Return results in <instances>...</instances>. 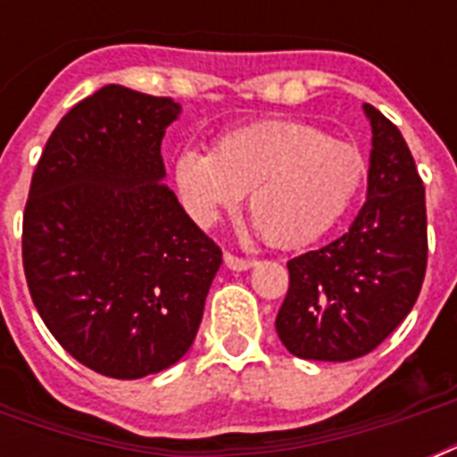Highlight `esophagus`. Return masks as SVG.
<instances>
[{
	"label": "esophagus",
	"mask_w": 457,
	"mask_h": 457,
	"mask_svg": "<svg viewBox=\"0 0 457 457\" xmlns=\"http://www.w3.org/2000/svg\"><path fill=\"white\" fill-rule=\"evenodd\" d=\"M225 265H228L229 270L244 272L249 270V268H253V261H249V258H239L235 256V253H225Z\"/></svg>",
	"instance_id": "obj_1"
}]
</instances>
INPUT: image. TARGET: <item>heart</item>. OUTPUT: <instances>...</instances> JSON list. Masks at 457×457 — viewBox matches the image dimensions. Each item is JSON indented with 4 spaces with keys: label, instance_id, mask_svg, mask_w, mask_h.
<instances>
[{
    "label": "heart",
    "instance_id": "b5f03b06",
    "mask_svg": "<svg viewBox=\"0 0 457 457\" xmlns=\"http://www.w3.org/2000/svg\"><path fill=\"white\" fill-rule=\"evenodd\" d=\"M362 172L353 145L299 120H265L225 132L213 152L182 149L172 182L199 228H213L249 192V213L265 242L299 249L346 213Z\"/></svg>",
    "mask_w": 457,
    "mask_h": 457
}]
</instances>
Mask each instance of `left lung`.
Wrapping results in <instances>:
<instances>
[{
  "label": "left lung",
  "instance_id": "obj_1",
  "mask_svg": "<svg viewBox=\"0 0 457 457\" xmlns=\"http://www.w3.org/2000/svg\"><path fill=\"white\" fill-rule=\"evenodd\" d=\"M368 199L346 235L292 258L275 329L303 361L344 362L377 348L422 289L427 270L425 187L403 135L375 106Z\"/></svg>",
  "mask_w": 457,
  "mask_h": 457
}]
</instances>
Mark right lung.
Here are the masks:
<instances>
[{
    "instance_id": "add662e5",
    "label": "right lung",
    "mask_w": 457,
    "mask_h": 457,
    "mask_svg": "<svg viewBox=\"0 0 457 457\" xmlns=\"http://www.w3.org/2000/svg\"><path fill=\"white\" fill-rule=\"evenodd\" d=\"M178 102L106 85L61 118L30 182L23 268L54 339L99 375L170 368L199 332L220 249L163 185Z\"/></svg>"
}]
</instances>
